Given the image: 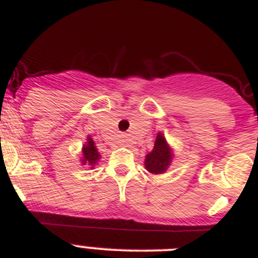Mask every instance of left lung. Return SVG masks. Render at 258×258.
<instances>
[{"label":"left lung","instance_id":"obj_1","mask_svg":"<svg viewBox=\"0 0 258 258\" xmlns=\"http://www.w3.org/2000/svg\"><path fill=\"white\" fill-rule=\"evenodd\" d=\"M173 159L172 149L166 142L164 134L159 133L156 136L155 146L152 151L146 155L145 166L152 174H161L168 169Z\"/></svg>","mask_w":258,"mask_h":258}]
</instances>
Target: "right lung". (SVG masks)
Returning a JSON list of instances; mask_svg holds the SVG:
<instances>
[{"mask_svg":"<svg viewBox=\"0 0 258 258\" xmlns=\"http://www.w3.org/2000/svg\"><path fill=\"white\" fill-rule=\"evenodd\" d=\"M99 159H101V155H99L97 147H95L94 141H93V138L88 137V141H86V143L83 147V159H81V163H83V165H89L93 168L98 163Z\"/></svg>","mask_w":258,"mask_h":258,"instance_id":"add662e5","label":"right lung"}]
</instances>
